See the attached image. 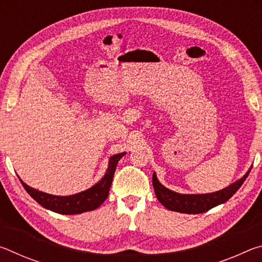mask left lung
Here are the masks:
<instances>
[{"label":"left lung","instance_id":"obj_1","mask_svg":"<svg viewBox=\"0 0 262 262\" xmlns=\"http://www.w3.org/2000/svg\"><path fill=\"white\" fill-rule=\"evenodd\" d=\"M252 166L241 179L234 181L228 187L212 193L206 194H180L166 188L157 179L156 173L152 174V185L158 201L168 210L183 212V214H201L222 203L227 202L232 195L241 188L250 173Z\"/></svg>","mask_w":262,"mask_h":262}]
</instances>
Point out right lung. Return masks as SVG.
Wrapping results in <instances>:
<instances>
[{
	"instance_id": "add662e5",
	"label": "right lung",
	"mask_w": 262,
	"mask_h": 262,
	"mask_svg": "<svg viewBox=\"0 0 262 262\" xmlns=\"http://www.w3.org/2000/svg\"><path fill=\"white\" fill-rule=\"evenodd\" d=\"M126 152L113 155L108 159V167L98 183L95 184L92 187L88 188L83 192H79L73 195H53L40 192V190L30 187L23 180L20 179L21 185L24 186L26 192L32 196L39 205L48 210H52L57 214L62 215H76L82 214L85 211H91L98 208L108 196V192L112 185L113 176L117 168V164L120 161Z\"/></svg>"
}]
</instances>
